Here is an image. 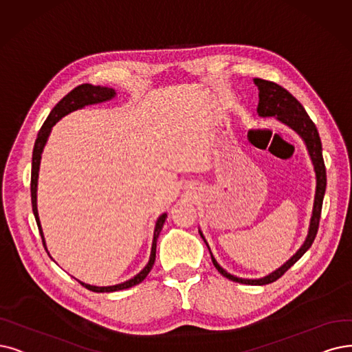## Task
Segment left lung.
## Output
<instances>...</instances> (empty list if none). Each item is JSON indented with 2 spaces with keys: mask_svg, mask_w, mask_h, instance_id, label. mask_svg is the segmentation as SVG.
<instances>
[{
  "mask_svg": "<svg viewBox=\"0 0 352 352\" xmlns=\"http://www.w3.org/2000/svg\"><path fill=\"white\" fill-rule=\"evenodd\" d=\"M256 87L258 88V105H257V116L261 118H269L273 117L277 121L285 124L286 127L293 130L296 133L306 146L309 157H311V162L314 164V172H315V179H316V188H315V199H314V208H312V215L311 221H309V228H307V235L305 238L303 244L300 248L294 252V254L283 264L280 265L278 269L272 272L270 274H267L260 278H243L234 276L228 273L223 267L219 265V263L215 260L212 251L209 248L208 241L205 240V235L199 228V234L202 236L204 243L206 244L210 258H212L214 265L217 267V270L232 282L241 283V285H252V286H263V285H269L276 282L278 277H282L290 267L296 263L305 252L311 248L316 232L319 227V219H320V210H322V202H323V196H325V189H327V168L325 163H323V156H322V143H320V137L318 133L316 125L314 121L309 118L307 112L302 107V104L294 98L289 91L282 88L280 85L270 80H264L260 78H254Z\"/></svg>",
  "mask_w": 352,
  "mask_h": 352,
  "instance_id": "obj_1",
  "label": "left lung"
}]
</instances>
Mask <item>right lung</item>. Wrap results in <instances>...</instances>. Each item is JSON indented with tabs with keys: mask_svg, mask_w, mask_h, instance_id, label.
Instances as JSON below:
<instances>
[{
	"mask_svg": "<svg viewBox=\"0 0 352 352\" xmlns=\"http://www.w3.org/2000/svg\"><path fill=\"white\" fill-rule=\"evenodd\" d=\"M117 96L116 89L108 88V87H95L91 85V83H82V85L76 87L75 89L70 91L66 96H63L62 100L54 105V108L50 111L49 117L46 118L45 124L41 125V129L37 134L36 138V143H34V148H33V160H32V185H30V190H32V205H33V214L37 222V227L41 235V240H43V245L47 251V245H46V240H45V235H43V230H41V223H40V218H38V210H37V184H38V170H40V160H41V154H43L45 146L49 140V135L52 133L53 125L58 122L59 120H62L65 116L70 114V112H74L76 109H82L88 105H95V104H102V102H108L111 101L112 98ZM167 218V214H162L157 221L156 225H154V231H153V243H151V251H150V258L148 263L146 264L144 269L137 273L134 277L125 280L122 283L114 285V286H94V285H88V283H83L80 280L78 282L85 286L87 289L96 292V293H109V292H117V290H124V289H129L133 287L138 283H142L143 280L147 277V274L150 273L151 267L154 264V260H156V244H157V238L159 234L163 228V223ZM47 254L50 256V252L47 251Z\"/></svg>",
	"mask_w": 352,
	"mask_h": 352,
	"instance_id": "1",
	"label": "right lung"
}]
</instances>
